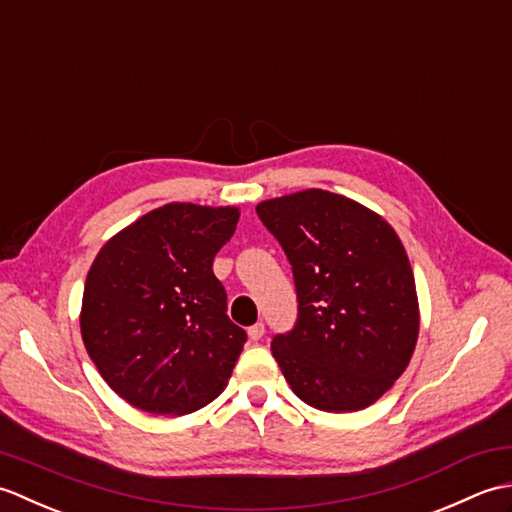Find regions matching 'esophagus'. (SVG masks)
<instances>
[{"label": "esophagus", "mask_w": 512, "mask_h": 512, "mask_svg": "<svg viewBox=\"0 0 512 512\" xmlns=\"http://www.w3.org/2000/svg\"><path fill=\"white\" fill-rule=\"evenodd\" d=\"M264 332H266L264 323H255V325H250V328H248L250 341H259V339H262V336H264Z\"/></svg>", "instance_id": "34e87169"}]
</instances>
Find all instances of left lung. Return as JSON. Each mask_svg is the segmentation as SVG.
Here are the masks:
<instances>
[{
    "instance_id": "left-lung-1",
    "label": "left lung",
    "mask_w": 512,
    "mask_h": 512,
    "mask_svg": "<svg viewBox=\"0 0 512 512\" xmlns=\"http://www.w3.org/2000/svg\"><path fill=\"white\" fill-rule=\"evenodd\" d=\"M257 215L295 277L297 323L270 345L288 385L321 411L369 407L418 341L416 281L400 237L367 206L323 189L259 202Z\"/></svg>"
}]
</instances>
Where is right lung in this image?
<instances>
[{"mask_svg":"<svg viewBox=\"0 0 512 512\" xmlns=\"http://www.w3.org/2000/svg\"><path fill=\"white\" fill-rule=\"evenodd\" d=\"M237 220L235 206L171 202L96 255L81 336L105 383L132 407L182 416L226 387L246 332L228 319L213 259Z\"/></svg>","mask_w":512,"mask_h":512,"instance_id":"right-lung-1","label":"right lung"}]
</instances>
